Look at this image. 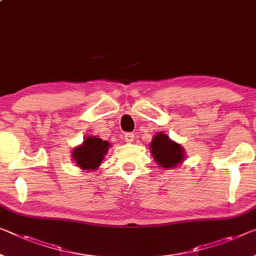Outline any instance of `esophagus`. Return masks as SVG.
<instances>
[{
  "mask_svg": "<svg viewBox=\"0 0 256 256\" xmlns=\"http://www.w3.org/2000/svg\"><path fill=\"white\" fill-rule=\"evenodd\" d=\"M124 139L126 142H132V141L134 140V134H133V133H125Z\"/></svg>",
  "mask_w": 256,
  "mask_h": 256,
  "instance_id": "esophagus-1",
  "label": "esophagus"
}]
</instances>
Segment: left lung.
<instances>
[{
  "label": "left lung",
  "mask_w": 256,
  "mask_h": 256,
  "mask_svg": "<svg viewBox=\"0 0 256 256\" xmlns=\"http://www.w3.org/2000/svg\"><path fill=\"white\" fill-rule=\"evenodd\" d=\"M150 146L152 155L161 168H174L184 161V148L163 132L154 136Z\"/></svg>",
  "instance_id": "left-lung-1"
}]
</instances>
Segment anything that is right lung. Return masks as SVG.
Instances as JSON below:
<instances>
[{
    "label": "right lung",
    "mask_w": 256,
    "mask_h": 256,
    "mask_svg": "<svg viewBox=\"0 0 256 256\" xmlns=\"http://www.w3.org/2000/svg\"><path fill=\"white\" fill-rule=\"evenodd\" d=\"M109 147V141L96 136H87L80 146L74 148L72 158L82 170H95L104 161Z\"/></svg>",
    "instance_id": "obj_1"
}]
</instances>
